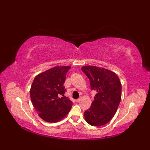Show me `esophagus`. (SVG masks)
Wrapping results in <instances>:
<instances>
[{
  "label": "esophagus",
  "mask_w": 150,
  "mask_h": 150,
  "mask_svg": "<svg viewBox=\"0 0 150 150\" xmlns=\"http://www.w3.org/2000/svg\"><path fill=\"white\" fill-rule=\"evenodd\" d=\"M81 97L77 98V99H76V100H75V102H76V103H79V102L81 101Z\"/></svg>",
  "instance_id": "obj_1"
}]
</instances>
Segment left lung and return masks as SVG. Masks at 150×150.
<instances>
[{
    "label": "left lung",
    "mask_w": 150,
    "mask_h": 150,
    "mask_svg": "<svg viewBox=\"0 0 150 150\" xmlns=\"http://www.w3.org/2000/svg\"><path fill=\"white\" fill-rule=\"evenodd\" d=\"M82 70L90 79L91 90L97 91L91 107L84 113L86 122L101 126L113 117L121 100L122 86L115 73L100 67L86 66Z\"/></svg>",
    "instance_id": "left-lung-1"
}]
</instances>
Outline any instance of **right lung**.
<instances>
[{"mask_svg": "<svg viewBox=\"0 0 150 150\" xmlns=\"http://www.w3.org/2000/svg\"><path fill=\"white\" fill-rule=\"evenodd\" d=\"M70 66H55L35 77L30 89L33 106L39 116L47 122H57L64 118L72 102L64 96V84Z\"/></svg>", "mask_w": 150, "mask_h": 150, "instance_id": "add662e5", "label": "right lung"}]
</instances>
